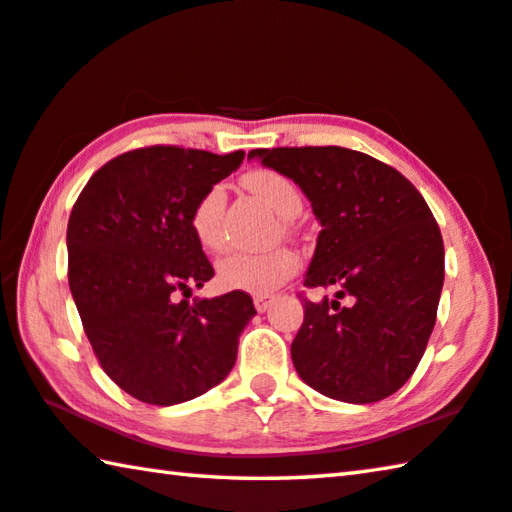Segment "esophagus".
I'll return each mask as SVG.
<instances>
[{
  "instance_id": "1",
  "label": "esophagus",
  "mask_w": 512,
  "mask_h": 512,
  "mask_svg": "<svg viewBox=\"0 0 512 512\" xmlns=\"http://www.w3.org/2000/svg\"><path fill=\"white\" fill-rule=\"evenodd\" d=\"M273 298L271 296H255V309L259 311V314H264V311L271 307Z\"/></svg>"
}]
</instances>
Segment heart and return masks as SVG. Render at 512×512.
<instances>
[{"label": "heart", "mask_w": 512, "mask_h": 512, "mask_svg": "<svg viewBox=\"0 0 512 512\" xmlns=\"http://www.w3.org/2000/svg\"><path fill=\"white\" fill-rule=\"evenodd\" d=\"M244 185L255 196L271 207V210L282 216V219H293L302 210V196L298 187L291 183L287 176L271 169H257L244 176ZM223 207L225 194L223 187L214 185L198 198L192 210V230L198 244L207 250L223 248ZM300 266L298 255L289 248H273L262 250V253H237L225 255L216 264V282L225 291H246L266 296L275 291L282 282H287L291 275H296Z\"/></svg>", "instance_id": "obj_1"}]
</instances>
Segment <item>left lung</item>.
<instances>
[{"label":"left lung","instance_id":"1","mask_svg":"<svg viewBox=\"0 0 512 512\" xmlns=\"http://www.w3.org/2000/svg\"><path fill=\"white\" fill-rule=\"evenodd\" d=\"M291 178L323 225L305 287H336V300H305L291 343L300 379L332 400L379 402L409 381L436 325L445 246L422 194L400 171L341 146L255 149ZM348 295L351 305L338 300Z\"/></svg>","mask_w":512,"mask_h":512}]
</instances>
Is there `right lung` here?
I'll list each match as a JSON object with an SVG mask.
<instances>
[{
	"label": "right lung",
	"mask_w": 512,
	"mask_h": 512,
	"mask_svg": "<svg viewBox=\"0 0 512 512\" xmlns=\"http://www.w3.org/2000/svg\"><path fill=\"white\" fill-rule=\"evenodd\" d=\"M244 155L146 146L103 164L76 198L69 291L101 368L135 400H194L235 366L239 336L257 314L253 298L187 300L214 275L189 219Z\"/></svg>",
	"instance_id": "add662e5"
}]
</instances>
